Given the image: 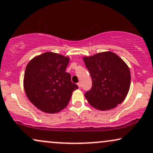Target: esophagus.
Listing matches in <instances>:
<instances>
[{"mask_svg": "<svg viewBox=\"0 0 153 153\" xmlns=\"http://www.w3.org/2000/svg\"><path fill=\"white\" fill-rule=\"evenodd\" d=\"M78 88H81V87H82V84H81V82H79L78 83Z\"/></svg>", "mask_w": 153, "mask_h": 153, "instance_id": "esophagus-1", "label": "esophagus"}]
</instances>
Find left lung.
Instances as JSON below:
<instances>
[{"label":"left lung","mask_w":153,"mask_h":153,"mask_svg":"<svg viewBox=\"0 0 153 153\" xmlns=\"http://www.w3.org/2000/svg\"><path fill=\"white\" fill-rule=\"evenodd\" d=\"M83 60L92 78V88L85 93L90 105L100 110L113 109L125 100L130 86L127 64L113 52H102Z\"/></svg>","instance_id":"8db88e82"}]
</instances>
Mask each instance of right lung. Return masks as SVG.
Listing matches in <instances>:
<instances>
[{"instance_id": "right-lung-1", "label": "right lung", "mask_w": 153, "mask_h": 153, "mask_svg": "<svg viewBox=\"0 0 153 153\" xmlns=\"http://www.w3.org/2000/svg\"><path fill=\"white\" fill-rule=\"evenodd\" d=\"M69 60L68 57L47 52L35 57L27 65L24 90L29 100L41 111L56 113L63 110L72 93L78 88L65 72Z\"/></svg>"}]
</instances>
